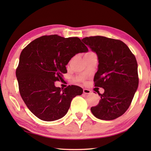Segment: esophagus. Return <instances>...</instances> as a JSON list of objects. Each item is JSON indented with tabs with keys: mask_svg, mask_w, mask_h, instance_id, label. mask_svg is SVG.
<instances>
[{
	"mask_svg": "<svg viewBox=\"0 0 151 151\" xmlns=\"http://www.w3.org/2000/svg\"><path fill=\"white\" fill-rule=\"evenodd\" d=\"M83 92H84V93L86 94V95L90 94L91 93V91L88 89H83Z\"/></svg>",
	"mask_w": 151,
	"mask_h": 151,
	"instance_id": "obj_1",
	"label": "esophagus"
}]
</instances>
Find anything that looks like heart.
I'll use <instances>...</instances> for the list:
<instances>
[{"instance_id": "1", "label": "heart", "mask_w": 151, "mask_h": 151, "mask_svg": "<svg viewBox=\"0 0 151 151\" xmlns=\"http://www.w3.org/2000/svg\"><path fill=\"white\" fill-rule=\"evenodd\" d=\"M89 53H93V52H89Z\"/></svg>"}]
</instances>
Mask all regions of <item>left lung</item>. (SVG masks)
<instances>
[{"label":"left lung","mask_w":151,"mask_h":151,"mask_svg":"<svg viewBox=\"0 0 151 151\" xmlns=\"http://www.w3.org/2000/svg\"><path fill=\"white\" fill-rule=\"evenodd\" d=\"M82 41L97 54L99 65L94 76L95 86L104 89V93H98L100 101L91 111L100 119H115L128 110L138 87L135 56L118 40L97 36L86 37Z\"/></svg>","instance_id":"left-lung-1"}]
</instances>
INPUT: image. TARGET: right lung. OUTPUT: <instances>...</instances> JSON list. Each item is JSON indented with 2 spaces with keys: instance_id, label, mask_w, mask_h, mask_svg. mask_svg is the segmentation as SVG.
Returning a JSON list of instances; mask_svg holds the SVG:
<instances>
[{
  "instance_id": "1",
  "label": "right lung",
  "mask_w": 151,
  "mask_h": 151,
  "mask_svg": "<svg viewBox=\"0 0 151 151\" xmlns=\"http://www.w3.org/2000/svg\"><path fill=\"white\" fill-rule=\"evenodd\" d=\"M88 47L77 37L43 36L22 50L16 76L19 92L30 111L41 120L53 121L65 116L70 102L83 89L77 86L56 87L62 81L66 65L76 54L87 52Z\"/></svg>"
}]
</instances>
